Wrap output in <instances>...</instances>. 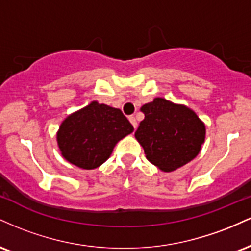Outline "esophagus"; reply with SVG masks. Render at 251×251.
Returning <instances> with one entry per match:
<instances>
[{
	"label": "esophagus",
	"mask_w": 251,
	"mask_h": 251,
	"mask_svg": "<svg viewBox=\"0 0 251 251\" xmlns=\"http://www.w3.org/2000/svg\"><path fill=\"white\" fill-rule=\"evenodd\" d=\"M128 119H129V122H131L132 125H133V127L137 128V127H138V123H137V119H135V117L131 116V117L128 118Z\"/></svg>",
	"instance_id": "obj_1"
}]
</instances>
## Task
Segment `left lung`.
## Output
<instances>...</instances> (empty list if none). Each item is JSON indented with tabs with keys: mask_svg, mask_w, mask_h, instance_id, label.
Listing matches in <instances>:
<instances>
[{
	"mask_svg": "<svg viewBox=\"0 0 251 251\" xmlns=\"http://www.w3.org/2000/svg\"><path fill=\"white\" fill-rule=\"evenodd\" d=\"M140 111L145 114L135 131L149 162L164 172L185 165L200 153L205 125L192 109L155 98Z\"/></svg>",
	"mask_w": 251,
	"mask_h": 251,
	"instance_id": "left-lung-1",
	"label": "left lung"
}]
</instances>
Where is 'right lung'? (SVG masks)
Returning a JSON list of instances; mask_svg holds the SVG:
<instances>
[{"label": "right lung", "instance_id": "1", "mask_svg": "<svg viewBox=\"0 0 251 251\" xmlns=\"http://www.w3.org/2000/svg\"><path fill=\"white\" fill-rule=\"evenodd\" d=\"M132 132L133 126L119 108L92 101L63 120L56 139L67 162L93 170L105 163L116 144Z\"/></svg>", "mask_w": 251, "mask_h": 251}]
</instances>
